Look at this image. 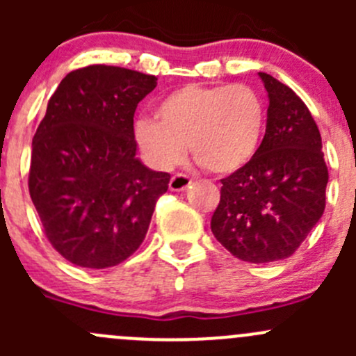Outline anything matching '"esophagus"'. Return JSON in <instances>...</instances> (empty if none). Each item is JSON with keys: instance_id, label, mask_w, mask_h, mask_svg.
Segmentation results:
<instances>
[{"instance_id": "1", "label": "esophagus", "mask_w": 356, "mask_h": 356, "mask_svg": "<svg viewBox=\"0 0 356 356\" xmlns=\"http://www.w3.org/2000/svg\"><path fill=\"white\" fill-rule=\"evenodd\" d=\"M189 184H191V177H189V175L175 174L174 177L170 179L168 188H170V191H184V189L189 188Z\"/></svg>"}]
</instances>
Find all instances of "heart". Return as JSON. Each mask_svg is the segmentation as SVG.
<instances>
[{"label": "heart", "mask_w": 356, "mask_h": 356, "mask_svg": "<svg viewBox=\"0 0 356 356\" xmlns=\"http://www.w3.org/2000/svg\"><path fill=\"white\" fill-rule=\"evenodd\" d=\"M156 115L136 120L134 138L158 170L181 163L189 145L201 167L231 174L254 156L265 131L264 102L246 84H188L165 96Z\"/></svg>", "instance_id": "heart-1"}]
</instances>
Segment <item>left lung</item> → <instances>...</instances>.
Returning <instances> with one entry per match:
<instances>
[{"label":"left lung","instance_id":"8db88e82","mask_svg":"<svg viewBox=\"0 0 356 356\" xmlns=\"http://www.w3.org/2000/svg\"><path fill=\"white\" fill-rule=\"evenodd\" d=\"M268 92L267 129L254 156L222 179L211 232L236 258L291 257L321 220L329 172L317 124L300 96L258 72Z\"/></svg>","mask_w":356,"mask_h":356}]
</instances>
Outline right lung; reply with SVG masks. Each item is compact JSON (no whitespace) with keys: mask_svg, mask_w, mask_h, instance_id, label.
<instances>
[{"mask_svg":"<svg viewBox=\"0 0 356 356\" xmlns=\"http://www.w3.org/2000/svg\"><path fill=\"white\" fill-rule=\"evenodd\" d=\"M155 75L89 65L65 75L32 139L29 193L51 246L70 264L106 268L148 232L170 174L136 158L134 111Z\"/></svg>","mask_w":356,"mask_h":356,"instance_id":"add662e5","label":"right lung"}]
</instances>
